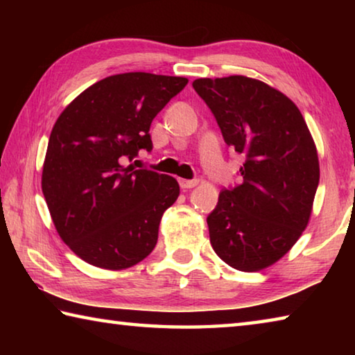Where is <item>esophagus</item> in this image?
I'll list each match as a JSON object with an SVG mask.
<instances>
[{"mask_svg": "<svg viewBox=\"0 0 355 355\" xmlns=\"http://www.w3.org/2000/svg\"><path fill=\"white\" fill-rule=\"evenodd\" d=\"M197 184H199V180H180V186H182V189H191Z\"/></svg>", "mask_w": 355, "mask_h": 355, "instance_id": "34e87169", "label": "esophagus"}]
</instances>
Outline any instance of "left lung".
Wrapping results in <instances>:
<instances>
[{
	"mask_svg": "<svg viewBox=\"0 0 355 355\" xmlns=\"http://www.w3.org/2000/svg\"><path fill=\"white\" fill-rule=\"evenodd\" d=\"M192 87L211 110L227 146L244 155L241 184L208 214L216 254L238 271H260L290 250L309 224L320 163L293 101L248 76L200 78Z\"/></svg>",
	"mask_w": 355,
	"mask_h": 355,
	"instance_id": "8db88e82",
	"label": "left lung"
}]
</instances>
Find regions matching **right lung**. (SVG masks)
Segmentation results:
<instances>
[{
  "mask_svg": "<svg viewBox=\"0 0 355 355\" xmlns=\"http://www.w3.org/2000/svg\"><path fill=\"white\" fill-rule=\"evenodd\" d=\"M186 84L182 76L146 71L107 76L56 120L42 191L59 236L86 263L117 271L155 249L161 216L180 186L128 163L139 150L152 152V120Z\"/></svg>",
  "mask_w": 355,
  "mask_h": 355,
  "instance_id": "add662e5",
  "label": "right lung"
}]
</instances>
